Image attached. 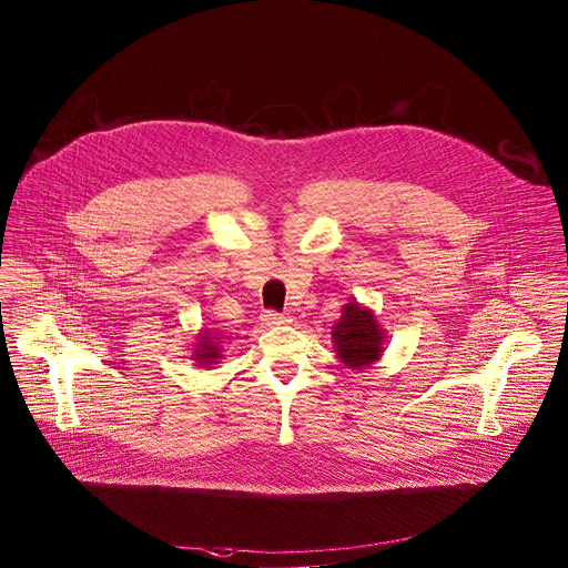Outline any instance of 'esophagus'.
<instances>
[{"label": "esophagus", "instance_id": "esophagus-1", "mask_svg": "<svg viewBox=\"0 0 568 568\" xmlns=\"http://www.w3.org/2000/svg\"><path fill=\"white\" fill-rule=\"evenodd\" d=\"M261 321H263L267 327H281V325H290V323H292L290 316L278 314V312H263V314H261Z\"/></svg>", "mask_w": 568, "mask_h": 568}]
</instances>
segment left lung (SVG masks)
I'll use <instances>...</instances> for the list:
<instances>
[{
  "label": "left lung",
  "instance_id": "8db88e82",
  "mask_svg": "<svg viewBox=\"0 0 568 568\" xmlns=\"http://www.w3.org/2000/svg\"><path fill=\"white\" fill-rule=\"evenodd\" d=\"M332 338L344 366L359 371L379 359L386 336L368 307L346 303L342 307L341 321L332 329Z\"/></svg>",
  "mask_w": 568,
  "mask_h": 568
}]
</instances>
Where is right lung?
I'll return each mask as SVG.
<instances>
[{
  "instance_id": "1",
  "label": "right lung",
  "mask_w": 568,
  "mask_h": 568,
  "mask_svg": "<svg viewBox=\"0 0 568 568\" xmlns=\"http://www.w3.org/2000/svg\"><path fill=\"white\" fill-rule=\"evenodd\" d=\"M222 341L217 332H211V329H204L200 336H197V344H195V353H193V359L209 368L213 364H217L222 359Z\"/></svg>"
}]
</instances>
